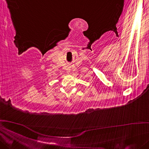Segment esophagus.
Instances as JSON below:
<instances>
[{
  "label": "esophagus",
  "mask_w": 149,
  "mask_h": 149,
  "mask_svg": "<svg viewBox=\"0 0 149 149\" xmlns=\"http://www.w3.org/2000/svg\"><path fill=\"white\" fill-rule=\"evenodd\" d=\"M67 72H70V68H69V69H68Z\"/></svg>",
  "instance_id": "obj_1"
}]
</instances>
